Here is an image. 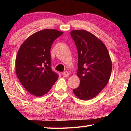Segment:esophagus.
<instances>
[{
  "label": "esophagus",
  "mask_w": 131,
  "mask_h": 131,
  "mask_svg": "<svg viewBox=\"0 0 131 131\" xmlns=\"http://www.w3.org/2000/svg\"><path fill=\"white\" fill-rule=\"evenodd\" d=\"M62 75L64 77H67L69 76V73L67 72V71H66V72H64L62 73Z\"/></svg>",
  "instance_id": "1"
}]
</instances>
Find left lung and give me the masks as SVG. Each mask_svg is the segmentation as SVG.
I'll return each instance as SVG.
<instances>
[{
  "label": "left lung",
  "instance_id": "1",
  "mask_svg": "<svg viewBox=\"0 0 131 131\" xmlns=\"http://www.w3.org/2000/svg\"><path fill=\"white\" fill-rule=\"evenodd\" d=\"M78 52L77 74L80 79L79 87L73 90L82 100L96 96L107 85L112 63L107 48L100 40L85 30L71 31Z\"/></svg>",
  "mask_w": 131,
  "mask_h": 131
}]
</instances>
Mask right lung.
<instances>
[{"mask_svg":"<svg viewBox=\"0 0 131 131\" xmlns=\"http://www.w3.org/2000/svg\"><path fill=\"white\" fill-rule=\"evenodd\" d=\"M63 32L44 29L31 35L19 48L15 61L16 74L24 87L36 96L47 94L58 78L51 69L52 44Z\"/></svg>","mask_w":131,"mask_h":131,"instance_id":"add662e5","label":"right lung"}]
</instances>
